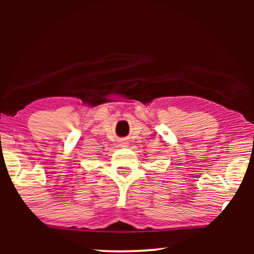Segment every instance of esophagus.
<instances>
[{
    "mask_svg": "<svg viewBox=\"0 0 254 254\" xmlns=\"http://www.w3.org/2000/svg\"><path fill=\"white\" fill-rule=\"evenodd\" d=\"M127 144H128V142H127V140H124V139H122V140H121V143H120V145H121L122 148L127 147Z\"/></svg>",
    "mask_w": 254,
    "mask_h": 254,
    "instance_id": "esophagus-1",
    "label": "esophagus"
}]
</instances>
